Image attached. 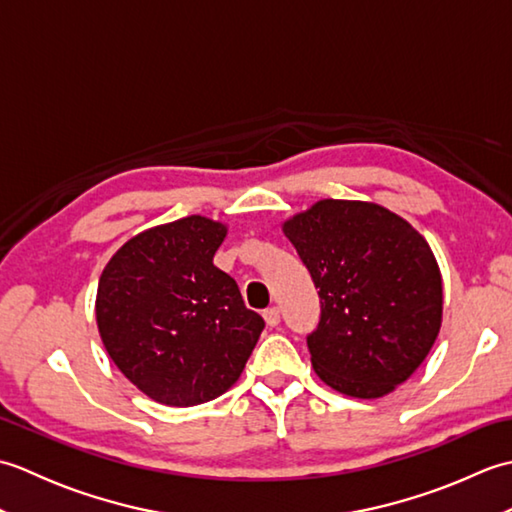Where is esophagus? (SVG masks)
Instances as JSON below:
<instances>
[{
  "label": "esophagus",
  "instance_id": "obj_1",
  "mask_svg": "<svg viewBox=\"0 0 512 512\" xmlns=\"http://www.w3.org/2000/svg\"><path fill=\"white\" fill-rule=\"evenodd\" d=\"M279 310L277 308H268L266 312H264V321L270 325V328H275V325H279Z\"/></svg>",
  "mask_w": 512,
  "mask_h": 512
}]
</instances>
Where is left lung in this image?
<instances>
[{
  "mask_svg": "<svg viewBox=\"0 0 512 512\" xmlns=\"http://www.w3.org/2000/svg\"><path fill=\"white\" fill-rule=\"evenodd\" d=\"M281 231L319 288L308 336L314 372L354 398H383L416 372L442 325V275L431 246L374 202L319 200Z\"/></svg>",
  "mask_w": 512,
  "mask_h": 512,
  "instance_id": "8db88e82",
  "label": "left lung"
}]
</instances>
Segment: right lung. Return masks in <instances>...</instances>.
<instances>
[{"mask_svg": "<svg viewBox=\"0 0 512 512\" xmlns=\"http://www.w3.org/2000/svg\"><path fill=\"white\" fill-rule=\"evenodd\" d=\"M228 233L204 215L134 235L103 268L96 325L114 365L145 396L193 407L242 376L264 319L213 264Z\"/></svg>", "mask_w": 512, "mask_h": 512, "instance_id": "add662e5", "label": "right lung"}]
</instances>
